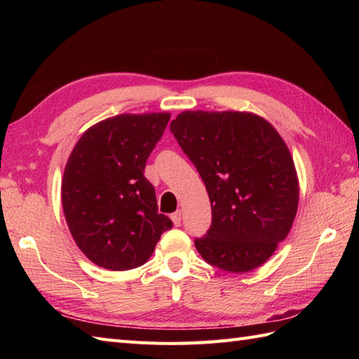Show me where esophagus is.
I'll return each mask as SVG.
<instances>
[{
    "mask_svg": "<svg viewBox=\"0 0 359 359\" xmlns=\"http://www.w3.org/2000/svg\"><path fill=\"white\" fill-rule=\"evenodd\" d=\"M171 220H172V224L175 226H180V224H182V211H175L174 215H171Z\"/></svg>",
    "mask_w": 359,
    "mask_h": 359,
    "instance_id": "1",
    "label": "esophagus"
}]
</instances>
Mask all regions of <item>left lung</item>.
Here are the masks:
<instances>
[{"mask_svg": "<svg viewBox=\"0 0 359 359\" xmlns=\"http://www.w3.org/2000/svg\"><path fill=\"white\" fill-rule=\"evenodd\" d=\"M171 133L211 202V226L194 241L197 251L224 271L261 266L287 238L299 202L285 142L265 118L239 111H184Z\"/></svg>", "mask_w": 359, "mask_h": 359, "instance_id": "1", "label": "left lung"}]
</instances>
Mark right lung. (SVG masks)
Listing matches in <instances>:
<instances>
[{"mask_svg": "<svg viewBox=\"0 0 359 359\" xmlns=\"http://www.w3.org/2000/svg\"><path fill=\"white\" fill-rule=\"evenodd\" d=\"M170 112L120 114L83 133L63 174L62 203L77 247L112 271L137 269L151 257L172 222L158 215L144 165L163 135Z\"/></svg>", "mask_w": 359, "mask_h": 359, "instance_id": "right-lung-1", "label": "right lung"}]
</instances>
